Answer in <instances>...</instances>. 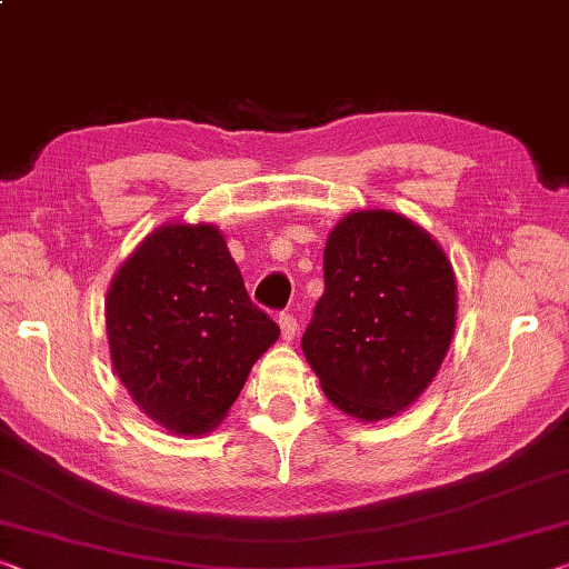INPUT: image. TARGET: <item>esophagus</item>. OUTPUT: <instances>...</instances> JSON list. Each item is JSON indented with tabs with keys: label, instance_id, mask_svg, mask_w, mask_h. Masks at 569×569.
<instances>
[{
	"label": "esophagus",
	"instance_id": "obj_1",
	"mask_svg": "<svg viewBox=\"0 0 569 569\" xmlns=\"http://www.w3.org/2000/svg\"><path fill=\"white\" fill-rule=\"evenodd\" d=\"M278 327H281L283 341H291L296 337V331H299V321L293 319V313H281V317H278Z\"/></svg>",
	"mask_w": 569,
	"mask_h": 569
}]
</instances>
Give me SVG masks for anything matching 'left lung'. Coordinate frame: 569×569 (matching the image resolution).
<instances>
[{"label": "left lung", "instance_id": "1", "mask_svg": "<svg viewBox=\"0 0 569 569\" xmlns=\"http://www.w3.org/2000/svg\"><path fill=\"white\" fill-rule=\"evenodd\" d=\"M323 286L301 339L323 395L365 422L408 410L456 331L458 286L446 250L398 212H349L327 238Z\"/></svg>", "mask_w": 569, "mask_h": 569}]
</instances>
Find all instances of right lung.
Here are the masks:
<instances>
[{
  "label": "right lung",
  "instance_id": "obj_1",
  "mask_svg": "<svg viewBox=\"0 0 569 569\" xmlns=\"http://www.w3.org/2000/svg\"><path fill=\"white\" fill-rule=\"evenodd\" d=\"M106 333L139 410L194 438L224 420L281 329L250 301L214 224L167 222L111 278Z\"/></svg>",
  "mask_w": 569,
  "mask_h": 569
}]
</instances>
